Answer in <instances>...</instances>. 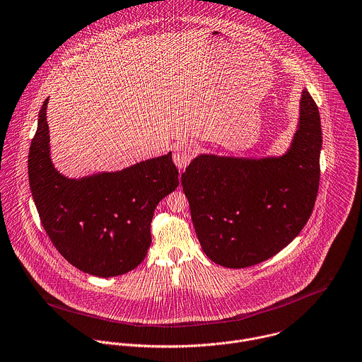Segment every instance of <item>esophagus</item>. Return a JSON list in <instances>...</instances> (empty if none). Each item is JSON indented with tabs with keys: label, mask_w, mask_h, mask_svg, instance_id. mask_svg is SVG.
I'll use <instances>...</instances> for the list:
<instances>
[{
	"label": "esophagus",
	"mask_w": 362,
	"mask_h": 362,
	"mask_svg": "<svg viewBox=\"0 0 362 362\" xmlns=\"http://www.w3.org/2000/svg\"><path fill=\"white\" fill-rule=\"evenodd\" d=\"M194 156V148L190 142H180L175 146L173 162L179 169H185Z\"/></svg>",
	"instance_id": "1"
}]
</instances>
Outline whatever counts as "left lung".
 Instances as JSON below:
<instances>
[{
    "instance_id": "1",
    "label": "left lung",
    "mask_w": 362,
    "mask_h": 362,
    "mask_svg": "<svg viewBox=\"0 0 362 362\" xmlns=\"http://www.w3.org/2000/svg\"><path fill=\"white\" fill-rule=\"evenodd\" d=\"M319 108L302 91L300 118L282 156L199 155L182 175L203 252L226 268H247L291 244L312 216L320 182Z\"/></svg>"
}]
</instances>
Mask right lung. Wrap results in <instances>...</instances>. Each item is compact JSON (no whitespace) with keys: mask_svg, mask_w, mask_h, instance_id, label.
Wrapping results in <instances>:
<instances>
[{"mask_svg":"<svg viewBox=\"0 0 362 362\" xmlns=\"http://www.w3.org/2000/svg\"><path fill=\"white\" fill-rule=\"evenodd\" d=\"M47 101L39 111L28 155L40 223L60 255L77 269L98 278L124 275L146 257L153 211L179 186L172 152L118 172L69 179L50 159Z\"/></svg>","mask_w":362,"mask_h":362,"instance_id":"1","label":"right lung"}]
</instances>
